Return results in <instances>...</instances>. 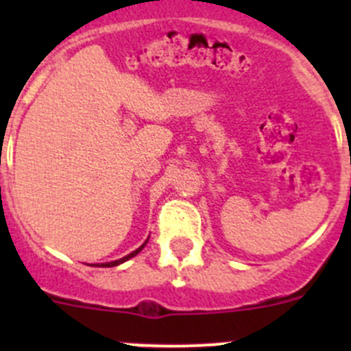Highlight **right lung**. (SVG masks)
I'll list each match as a JSON object with an SVG mask.
<instances>
[{
    "instance_id": "right-lung-1",
    "label": "right lung",
    "mask_w": 351,
    "mask_h": 351,
    "mask_svg": "<svg viewBox=\"0 0 351 351\" xmlns=\"http://www.w3.org/2000/svg\"><path fill=\"white\" fill-rule=\"evenodd\" d=\"M146 243H147V241H146ZM146 243H144V244H143V246H141V247H137V250H136V251H132V253H130V254H127V256L120 258V260H117V261H110V263H101V265H98V267H117V265L123 263V261H127V260H130V258H132V256H136V254H137V253H139V251H141V250H143V247H144V246H146Z\"/></svg>"
}]
</instances>
